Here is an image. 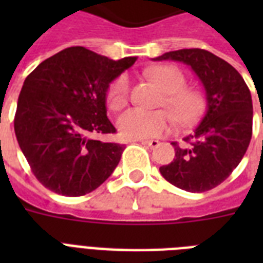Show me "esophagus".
<instances>
[{"instance_id": "esophagus-1", "label": "esophagus", "mask_w": 263, "mask_h": 263, "mask_svg": "<svg viewBox=\"0 0 263 263\" xmlns=\"http://www.w3.org/2000/svg\"><path fill=\"white\" fill-rule=\"evenodd\" d=\"M140 142H142V143L143 144H147L148 147L150 148H156V147H158V144H160V142H158V140H156V139H150V140H140Z\"/></svg>"}]
</instances>
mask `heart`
Instances as JSON below:
<instances>
[{"label":"heart","mask_w":263,"mask_h":263,"mask_svg":"<svg viewBox=\"0 0 263 263\" xmlns=\"http://www.w3.org/2000/svg\"><path fill=\"white\" fill-rule=\"evenodd\" d=\"M148 76L156 80L158 86L166 92L164 105L183 124L191 123L202 113L203 98L195 90L185 87V78L181 72L171 65L153 68ZM131 83L128 75L117 76L107 88V105L111 110H120L128 103ZM173 125L172 116L164 110H144L132 107L124 111L117 120L120 134L127 139H143L160 136L168 132Z\"/></svg>","instance_id":"b5f03b06"}]
</instances>
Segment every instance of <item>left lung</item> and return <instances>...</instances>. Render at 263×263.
<instances>
[{
    "label": "left lung",
    "mask_w": 263,
    "mask_h": 263,
    "mask_svg": "<svg viewBox=\"0 0 263 263\" xmlns=\"http://www.w3.org/2000/svg\"><path fill=\"white\" fill-rule=\"evenodd\" d=\"M187 64L206 94V111L183 143L173 142L175 158L161 166L165 180L188 192L221 184L247 152L253 135V99L245 79L225 60L203 49H181L153 59Z\"/></svg>",
    "instance_id": "obj_1"
}]
</instances>
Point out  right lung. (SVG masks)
<instances>
[{
	"label": "right lung",
	"instance_id": "right-lung-1",
	"mask_svg": "<svg viewBox=\"0 0 263 263\" xmlns=\"http://www.w3.org/2000/svg\"><path fill=\"white\" fill-rule=\"evenodd\" d=\"M135 61H115L72 46L42 61L26 78L14 134L32 173L50 191L86 195L119 165L123 144L101 139L116 132L106 116V92Z\"/></svg>",
	"mask_w": 263,
	"mask_h": 263
}]
</instances>
